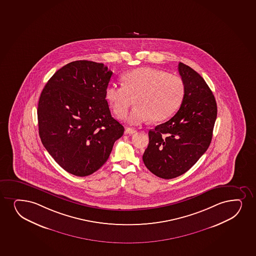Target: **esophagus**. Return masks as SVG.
Wrapping results in <instances>:
<instances>
[{"label":"esophagus","mask_w":256,"mask_h":256,"mask_svg":"<svg viewBox=\"0 0 256 256\" xmlns=\"http://www.w3.org/2000/svg\"><path fill=\"white\" fill-rule=\"evenodd\" d=\"M125 132L128 134H132L136 132V130L134 128H126Z\"/></svg>","instance_id":"34e87169"}]
</instances>
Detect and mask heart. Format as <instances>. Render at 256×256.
Here are the masks:
<instances>
[{
    "mask_svg": "<svg viewBox=\"0 0 256 256\" xmlns=\"http://www.w3.org/2000/svg\"><path fill=\"white\" fill-rule=\"evenodd\" d=\"M122 84H110L106 98L118 118H124L136 98V107L126 118L138 125L146 120L162 122L178 112L185 96V84L180 77L164 70L142 66L124 74Z\"/></svg>",
    "mask_w": 256,
    "mask_h": 256,
    "instance_id": "1",
    "label": "heart"
}]
</instances>
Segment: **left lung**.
Returning a JSON list of instances; mask_svg holds the SVG:
<instances>
[{"instance_id":"left-lung-1","label":"left lung","mask_w":256,"mask_h":256,"mask_svg":"<svg viewBox=\"0 0 256 256\" xmlns=\"http://www.w3.org/2000/svg\"><path fill=\"white\" fill-rule=\"evenodd\" d=\"M178 71L185 84L184 102L172 119L149 131V144L142 158L146 168L164 179L184 174L206 152L218 112L204 78L182 62Z\"/></svg>"}]
</instances>
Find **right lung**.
<instances>
[{"label": "right lung", "instance_id": "right-lung-1", "mask_svg": "<svg viewBox=\"0 0 256 256\" xmlns=\"http://www.w3.org/2000/svg\"><path fill=\"white\" fill-rule=\"evenodd\" d=\"M112 74L102 64L76 60L54 72L42 89L38 107L40 138L70 174L96 172L124 134L106 98Z\"/></svg>", "mask_w": 256, "mask_h": 256}]
</instances>
